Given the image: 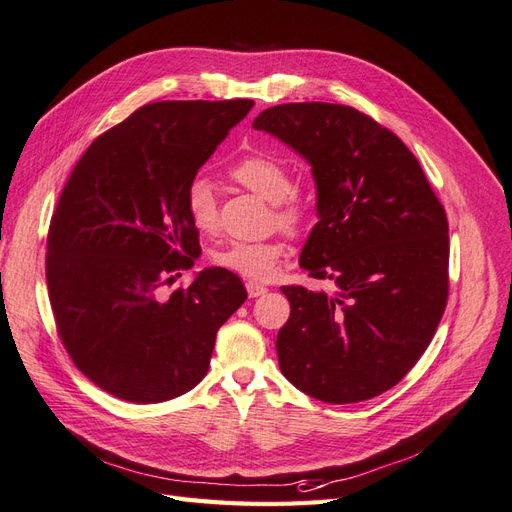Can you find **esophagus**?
I'll return each instance as SVG.
<instances>
[{
  "label": "esophagus",
  "instance_id": "1",
  "mask_svg": "<svg viewBox=\"0 0 512 512\" xmlns=\"http://www.w3.org/2000/svg\"><path fill=\"white\" fill-rule=\"evenodd\" d=\"M246 291H249V298H261V295L268 293V287L261 285V283H253V280H249V283H246Z\"/></svg>",
  "mask_w": 512,
  "mask_h": 512
}]
</instances>
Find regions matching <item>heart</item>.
<instances>
[{"instance_id":"b5f03b06","label":"heart","mask_w":512,"mask_h":512,"mask_svg":"<svg viewBox=\"0 0 512 512\" xmlns=\"http://www.w3.org/2000/svg\"><path fill=\"white\" fill-rule=\"evenodd\" d=\"M229 178L240 187L257 193L272 204V221L291 236L306 232L310 223V208L295 193L293 176L283 161L268 153H249L234 161L227 170ZM185 210L191 225L200 232H212L217 227V195L210 180L197 176L187 185ZM287 246L280 238L255 242H229L214 251L212 263L253 280H266L274 274L278 261L285 257Z\"/></svg>"}]
</instances>
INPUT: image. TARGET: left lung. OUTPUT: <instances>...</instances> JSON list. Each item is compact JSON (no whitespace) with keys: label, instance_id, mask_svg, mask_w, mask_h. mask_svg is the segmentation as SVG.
<instances>
[{"label":"left lung","instance_id":"8db88e82","mask_svg":"<svg viewBox=\"0 0 512 512\" xmlns=\"http://www.w3.org/2000/svg\"><path fill=\"white\" fill-rule=\"evenodd\" d=\"M255 129L308 159L319 223L300 266L334 291L280 287V372L327 404L376 398L430 346L449 298V221L408 146L351 106L300 102L263 110Z\"/></svg>","mask_w":512,"mask_h":512}]
</instances>
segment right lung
Returning a JSON list of instances; mask_svg holds the SVG:
<instances>
[{"instance_id": "1", "label": "right lung", "mask_w": 512, "mask_h": 512, "mask_svg": "<svg viewBox=\"0 0 512 512\" xmlns=\"http://www.w3.org/2000/svg\"><path fill=\"white\" fill-rule=\"evenodd\" d=\"M251 100L153 102L97 138L48 225L46 285L74 366L114 398L157 404L202 381L219 327L246 300L225 268H193L185 191Z\"/></svg>"}]
</instances>
